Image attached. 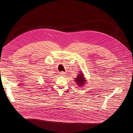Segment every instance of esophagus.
Listing matches in <instances>:
<instances>
[{"instance_id": "esophagus-1", "label": "esophagus", "mask_w": 133, "mask_h": 133, "mask_svg": "<svg viewBox=\"0 0 133 133\" xmlns=\"http://www.w3.org/2000/svg\"><path fill=\"white\" fill-rule=\"evenodd\" d=\"M65 72H61L60 73V76H65Z\"/></svg>"}]
</instances>
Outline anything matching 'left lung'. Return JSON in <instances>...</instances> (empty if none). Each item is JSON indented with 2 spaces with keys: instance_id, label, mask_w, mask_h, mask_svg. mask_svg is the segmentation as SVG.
Here are the masks:
<instances>
[{
  "instance_id": "left-lung-1",
  "label": "left lung",
  "mask_w": 133,
  "mask_h": 133,
  "mask_svg": "<svg viewBox=\"0 0 133 133\" xmlns=\"http://www.w3.org/2000/svg\"><path fill=\"white\" fill-rule=\"evenodd\" d=\"M78 75V76H77L75 80L76 81V83L78 84V85L82 86L85 83V80H84V78L83 77V75L82 72H81Z\"/></svg>"
}]
</instances>
